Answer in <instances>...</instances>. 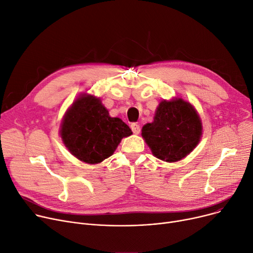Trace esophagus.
<instances>
[{
    "instance_id": "esophagus-1",
    "label": "esophagus",
    "mask_w": 253,
    "mask_h": 253,
    "mask_svg": "<svg viewBox=\"0 0 253 253\" xmlns=\"http://www.w3.org/2000/svg\"><path fill=\"white\" fill-rule=\"evenodd\" d=\"M130 128H131L132 132L136 133V135H138V133H140V131H141V127L138 124H131Z\"/></svg>"
}]
</instances>
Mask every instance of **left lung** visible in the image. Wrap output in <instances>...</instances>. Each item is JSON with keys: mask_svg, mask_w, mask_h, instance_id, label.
Here are the masks:
<instances>
[{"mask_svg": "<svg viewBox=\"0 0 253 253\" xmlns=\"http://www.w3.org/2000/svg\"><path fill=\"white\" fill-rule=\"evenodd\" d=\"M142 137L155 157L175 162L198 145L202 123L191 103L182 98L163 100L155 111L154 121L142 127Z\"/></svg>", "mask_w": 253, "mask_h": 253, "instance_id": "left-lung-1", "label": "left lung"}]
</instances>
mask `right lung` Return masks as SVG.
Instances as JSON below:
<instances>
[{"instance_id":"right-lung-1","label":"right lung","mask_w":253,"mask_h":253,"mask_svg":"<svg viewBox=\"0 0 253 253\" xmlns=\"http://www.w3.org/2000/svg\"><path fill=\"white\" fill-rule=\"evenodd\" d=\"M132 133L121 118L111 117L100 98L83 94L67 109L60 136L68 151L81 161L96 165L116 150Z\"/></svg>"}]
</instances>
